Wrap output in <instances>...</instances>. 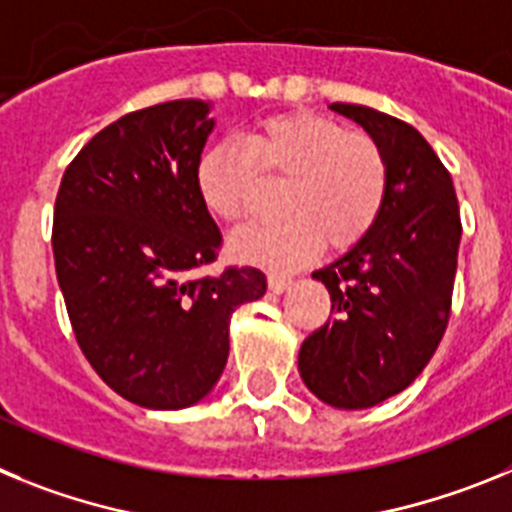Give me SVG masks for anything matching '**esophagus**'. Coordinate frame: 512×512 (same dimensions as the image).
I'll use <instances>...</instances> for the list:
<instances>
[{"label":"esophagus","mask_w":512,"mask_h":512,"mask_svg":"<svg viewBox=\"0 0 512 512\" xmlns=\"http://www.w3.org/2000/svg\"><path fill=\"white\" fill-rule=\"evenodd\" d=\"M289 284H292V279L284 277V274H269V289H271V292H277V295H279V292H284Z\"/></svg>","instance_id":"1"}]
</instances>
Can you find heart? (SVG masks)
I'll return each mask as SVG.
<instances>
[{"mask_svg": "<svg viewBox=\"0 0 512 512\" xmlns=\"http://www.w3.org/2000/svg\"><path fill=\"white\" fill-rule=\"evenodd\" d=\"M264 179H284L282 215L235 230V259L287 271L328 248L359 243L379 220L390 169L372 135L351 133L318 112H287L256 122L241 146L217 143L194 169L207 210L220 220H243Z\"/></svg>", "mask_w": 512, "mask_h": 512, "instance_id": "obj_1", "label": "heart"}]
</instances>
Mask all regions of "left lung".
<instances>
[{"mask_svg":"<svg viewBox=\"0 0 512 512\" xmlns=\"http://www.w3.org/2000/svg\"><path fill=\"white\" fill-rule=\"evenodd\" d=\"M330 110L382 146L390 189L374 228L312 271L333 318L302 341L300 374L323 402L359 410L410 387L436 354L451 318L461 215L449 169L413 125L361 104Z\"/></svg>","mask_w":512,"mask_h":512,"instance_id":"obj_1","label":"left lung"}]
</instances>
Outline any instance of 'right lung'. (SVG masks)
<instances>
[{
	"mask_svg": "<svg viewBox=\"0 0 512 512\" xmlns=\"http://www.w3.org/2000/svg\"><path fill=\"white\" fill-rule=\"evenodd\" d=\"M210 104L174 99L128 112L66 166L53 207V259L79 348L140 408L179 410L215 387L235 307L264 297L266 274L217 261L223 235L194 169Z\"/></svg>",
	"mask_w": 512,
	"mask_h": 512,
	"instance_id": "right-lung-1",
	"label": "right lung"
}]
</instances>
